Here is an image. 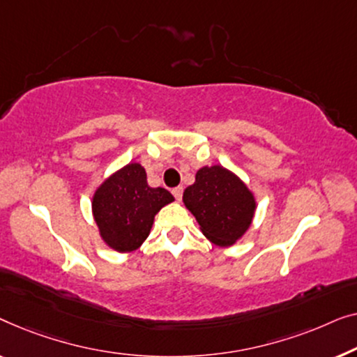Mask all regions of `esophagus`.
<instances>
[{
    "mask_svg": "<svg viewBox=\"0 0 357 357\" xmlns=\"http://www.w3.org/2000/svg\"><path fill=\"white\" fill-rule=\"evenodd\" d=\"M172 192H173V195H174V199H176L178 202H179L181 197H183V188H181V185H178V188H174V189L172 190Z\"/></svg>",
    "mask_w": 357,
    "mask_h": 357,
    "instance_id": "esophagus-1",
    "label": "esophagus"
}]
</instances>
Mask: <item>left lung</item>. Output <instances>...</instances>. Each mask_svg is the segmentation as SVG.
<instances>
[{
  "label": "left lung",
  "mask_w": 357,
  "mask_h": 357,
  "mask_svg": "<svg viewBox=\"0 0 357 357\" xmlns=\"http://www.w3.org/2000/svg\"><path fill=\"white\" fill-rule=\"evenodd\" d=\"M183 202L205 238L220 248L238 243L249 231L257 210L248 184L222 165L197 169L195 183L184 190Z\"/></svg>",
  "instance_id": "8db88e82"
}]
</instances>
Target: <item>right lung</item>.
<instances>
[{"label": "right lung", "mask_w": 357, "mask_h": 357, "mask_svg": "<svg viewBox=\"0 0 357 357\" xmlns=\"http://www.w3.org/2000/svg\"><path fill=\"white\" fill-rule=\"evenodd\" d=\"M173 200L167 189L150 188L142 165H124L93 192L92 215L100 238L119 254L132 252L149 238L155 215Z\"/></svg>", "instance_id": "add662e5"}]
</instances>
